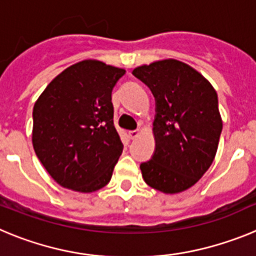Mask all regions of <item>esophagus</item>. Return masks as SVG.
I'll list each match as a JSON object with an SVG mask.
<instances>
[{
  "label": "esophagus",
  "instance_id": "esophagus-1",
  "mask_svg": "<svg viewBox=\"0 0 256 256\" xmlns=\"http://www.w3.org/2000/svg\"><path fill=\"white\" fill-rule=\"evenodd\" d=\"M140 133H141V130H130V138H132V140H134V138H137V137H138Z\"/></svg>",
  "mask_w": 256,
  "mask_h": 256
}]
</instances>
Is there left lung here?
Masks as SVG:
<instances>
[{
	"label": "left lung",
	"instance_id": "1",
	"mask_svg": "<svg viewBox=\"0 0 256 256\" xmlns=\"http://www.w3.org/2000/svg\"><path fill=\"white\" fill-rule=\"evenodd\" d=\"M133 76L155 97V151L140 165L142 177L164 194L184 191L216 158L223 128L216 90L194 68L174 58L136 68Z\"/></svg>",
	"mask_w": 256,
	"mask_h": 256
}]
</instances>
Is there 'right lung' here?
I'll return each mask as SVG.
<instances>
[{
	"instance_id": "obj_1",
	"label": "right lung",
	"mask_w": 256,
	"mask_h": 256,
	"mask_svg": "<svg viewBox=\"0 0 256 256\" xmlns=\"http://www.w3.org/2000/svg\"><path fill=\"white\" fill-rule=\"evenodd\" d=\"M126 70L84 60L58 74L33 108L36 155L60 186L94 192L110 182L123 144L112 91Z\"/></svg>"
}]
</instances>
